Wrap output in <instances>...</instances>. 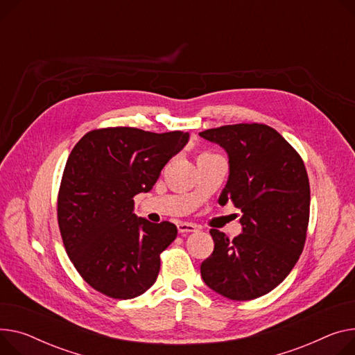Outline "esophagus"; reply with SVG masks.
Wrapping results in <instances>:
<instances>
[{"label":"esophagus","mask_w":355,"mask_h":355,"mask_svg":"<svg viewBox=\"0 0 355 355\" xmlns=\"http://www.w3.org/2000/svg\"><path fill=\"white\" fill-rule=\"evenodd\" d=\"M178 232L185 234V232H196L197 231V225L191 224V223H178L177 224Z\"/></svg>","instance_id":"1"}]
</instances>
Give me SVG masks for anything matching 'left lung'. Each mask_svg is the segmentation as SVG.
Masks as SVG:
<instances>
[{
  "mask_svg": "<svg viewBox=\"0 0 355 355\" xmlns=\"http://www.w3.org/2000/svg\"><path fill=\"white\" fill-rule=\"evenodd\" d=\"M230 158L218 202L241 209L243 232L232 240L209 230L214 251L201 277L235 301L268 294L291 272L304 250L310 220V182L302 158L266 124H234L200 132Z\"/></svg>",
  "mask_w": 355,
  "mask_h": 355,
  "instance_id": "left-lung-1",
  "label": "left lung"
}]
</instances>
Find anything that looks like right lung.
Instances as JSON below:
<instances>
[{
	"label": "right lung",
	"instance_id": "1",
	"mask_svg": "<svg viewBox=\"0 0 355 355\" xmlns=\"http://www.w3.org/2000/svg\"><path fill=\"white\" fill-rule=\"evenodd\" d=\"M188 137L108 127L87 132L71 151L58 191V227L71 263L94 290L130 300L155 282L159 254L175 240L177 227L137 218L134 197L151 190Z\"/></svg>",
	"mask_w": 355,
	"mask_h": 355
}]
</instances>
